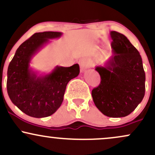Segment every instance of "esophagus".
Segmentation results:
<instances>
[{"label":"esophagus","mask_w":155,"mask_h":155,"mask_svg":"<svg viewBox=\"0 0 155 155\" xmlns=\"http://www.w3.org/2000/svg\"><path fill=\"white\" fill-rule=\"evenodd\" d=\"M79 65H80V69H81V72L84 71L87 68H88L90 66V62H89L87 59H84V58L79 60Z\"/></svg>","instance_id":"obj_1"}]
</instances>
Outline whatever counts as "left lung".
<instances>
[{"instance_id":"1","label":"left lung","mask_w":155,"mask_h":155,"mask_svg":"<svg viewBox=\"0 0 155 155\" xmlns=\"http://www.w3.org/2000/svg\"><path fill=\"white\" fill-rule=\"evenodd\" d=\"M113 54L103 66H96L101 84L92 96L99 111L109 117L129 115L145 94V72L141 57L125 35L110 32Z\"/></svg>"}]
</instances>
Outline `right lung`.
Here are the masks:
<instances>
[{"label": "right lung", "mask_w": 155, "mask_h": 155, "mask_svg": "<svg viewBox=\"0 0 155 155\" xmlns=\"http://www.w3.org/2000/svg\"><path fill=\"white\" fill-rule=\"evenodd\" d=\"M63 33H35L19 46L8 67L7 92L11 101L28 116L42 118L51 116L63 101L68 83L79 74V64L71 67L56 66L47 74H38L30 67L32 58L49 39Z\"/></svg>", "instance_id": "add662e5"}]
</instances>
